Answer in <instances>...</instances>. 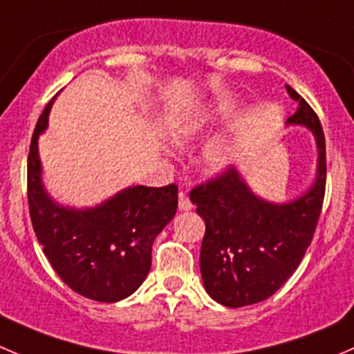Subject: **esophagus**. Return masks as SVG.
I'll list each match as a JSON object with an SVG mask.
<instances>
[{
    "mask_svg": "<svg viewBox=\"0 0 354 354\" xmlns=\"http://www.w3.org/2000/svg\"><path fill=\"white\" fill-rule=\"evenodd\" d=\"M192 207H194V204L190 202L188 195L185 194V192H180V194H178V209H180V211H190Z\"/></svg>",
    "mask_w": 354,
    "mask_h": 354,
    "instance_id": "esophagus-1",
    "label": "esophagus"
}]
</instances>
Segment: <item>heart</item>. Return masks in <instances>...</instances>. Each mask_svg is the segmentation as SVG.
<instances>
[{"label":"heart","mask_w":354,"mask_h":354,"mask_svg":"<svg viewBox=\"0 0 354 354\" xmlns=\"http://www.w3.org/2000/svg\"><path fill=\"white\" fill-rule=\"evenodd\" d=\"M221 115L223 107L216 104V102L201 105V107L194 109L188 114L181 115L174 122L171 136H173L176 143H185L190 142V140L201 138L212 126L218 124ZM233 157H235V150H233V145L228 136H218V138L212 140L205 147V150L202 152L201 162L204 171H207L209 174H219L232 166Z\"/></svg>","instance_id":"obj_1"}]
</instances>
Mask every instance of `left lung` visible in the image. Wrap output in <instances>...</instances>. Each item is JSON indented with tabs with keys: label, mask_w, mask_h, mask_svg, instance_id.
<instances>
[{
	"label": "left lung",
	"mask_w": 354,
	"mask_h": 354,
	"mask_svg": "<svg viewBox=\"0 0 354 354\" xmlns=\"http://www.w3.org/2000/svg\"><path fill=\"white\" fill-rule=\"evenodd\" d=\"M286 88L299 104L286 124L304 126L317 142L313 185L294 201L277 204L257 197L230 167L190 194L205 221L202 280L209 296L223 306H249L273 296L299 266L320 218L327 180L325 136L313 109L289 84Z\"/></svg>",
	"instance_id": "obj_1"
}]
</instances>
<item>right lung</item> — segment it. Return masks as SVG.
<instances>
[{
	"label": "right lung",
	"instance_id": "obj_1",
	"mask_svg": "<svg viewBox=\"0 0 354 354\" xmlns=\"http://www.w3.org/2000/svg\"><path fill=\"white\" fill-rule=\"evenodd\" d=\"M51 105L53 100L37 119L27 159L32 228L64 283L88 299L118 303L131 296L149 275L153 240L176 214L178 187L136 185L84 209L55 202L44 190L37 150Z\"/></svg>",
	"mask_w": 354,
	"mask_h": 354
}]
</instances>
